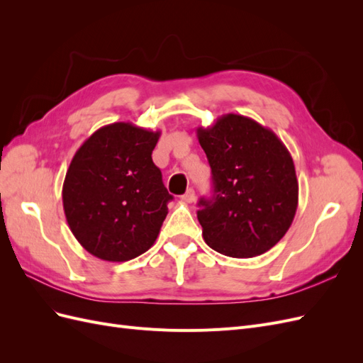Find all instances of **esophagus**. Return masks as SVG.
<instances>
[{"mask_svg":"<svg viewBox=\"0 0 363 363\" xmlns=\"http://www.w3.org/2000/svg\"><path fill=\"white\" fill-rule=\"evenodd\" d=\"M182 200H183L184 203L192 204V203L195 201V191H194V189H188V191H186V194L182 196Z\"/></svg>","mask_w":363,"mask_h":363,"instance_id":"1","label":"esophagus"}]
</instances>
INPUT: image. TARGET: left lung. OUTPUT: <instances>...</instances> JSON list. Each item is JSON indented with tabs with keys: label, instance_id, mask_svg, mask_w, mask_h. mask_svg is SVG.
Wrapping results in <instances>:
<instances>
[{
	"label": "left lung",
	"instance_id": "left-lung-1",
	"mask_svg": "<svg viewBox=\"0 0 363 363\" xmlns=\"http://www.w3.org/2000/svg\"><path fill=\"white\" fill-rule=\"evenodd\" d=\"M212 168L213 196L196 216L212 250L228 257L260 256L286 235L298 206L294 160L272 130L235 113L196 128Z\"/></svg>",
	"mask_w": 363,
	"mask_h": 363
}]
</instances>
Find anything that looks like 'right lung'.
<instances>
[{
	"instance_id": "obj_1",
	"label": "right lung",
	"mask_w": 363,
	"mask_h": 363,
	"mask_svg": "<svg viewBox=\"0 0 363 363\" xmlns=\"http://www.w3.org/2000/svg\"><path fill=\"white\" fill-rule=\"evenodd\" d=\"M159 138L160 131L113 123L77 150L63 182V211L92 256L127 262L156 242L172 200L151 159Z\"/></svg>"
}]
</instances>
